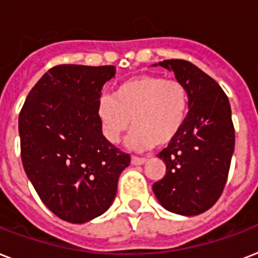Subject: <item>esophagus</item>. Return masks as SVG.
Wrapping results in <instances>:
<instances>
[{"instance_id": "esophagus-1", "label": "esophagus", "mask_w": 258, "mask_h": 258, "mask_svg": "<svg viewBox=\"0 0 258 258\" xmlns=\"http://www.w3.org/2000/svg\"><path fill=\"white\" fill-rule=\"evenodd\" d=\"M147 159L146 158H138V157H133L131 158V163L135 166H141V165H145Z\"/></svg>"}]
</instances>
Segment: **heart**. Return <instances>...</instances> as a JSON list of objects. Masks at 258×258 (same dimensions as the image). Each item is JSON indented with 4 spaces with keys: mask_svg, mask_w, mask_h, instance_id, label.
Returning <instances> with one entry per match:
<instances>
[{
    "mask_svg": "<svg viewBox=\"0 0 258 258\" xmlns=\"http://www.w3.org/2000/svg\"><path fill=\"white\" fill-rule=\"evenodd\" d=\"M188 112V93L178 80L141 75L121 83L112 97L99 101L97 115L105 139L119 143L131 127L130 149L142 151L171 143L182 131Z\"/></svg>",
    "mask_w": 258,
    "mask_h": 258,
    "instance_id": "b5f03b06",
    "label": "heart"
}]
</instances>
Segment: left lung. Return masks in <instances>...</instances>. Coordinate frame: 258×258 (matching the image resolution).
Instances as JSON below:
<instances>
[{"instance_id":"left-lung-1","label":"left lung","mask_w":258,"mask_h":258,"mask_svg":"<svg viewBox=\"0 0 258 258\" xmlns=\"http://www.w3.org/2000/svg\"><path fill=\"white\" fill-rule=\"evenodd\" d=\"M171 71L188 93V113L179 135L158 157L166 174L153 184L159 204L179 216H198L224 191L234 151L228 96L218 83L186 60L154 64Z\"/></svg>"}]
</instances>
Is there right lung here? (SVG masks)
Instances as JSON below:
<instances>
[{
    "mask_svg": "<svg viewBox=\"0 0 258 258\" xmlns=\"http://www.w3.org/2000/svg\"><path fill=\"white\" fill-rule=\"evenodd\" d=\"M115 67L57 66L32 88L18 117L26 175L50 212L84 224L112 205L130 155L101 133L97 107Z\"/></svg>",
    "mask_w": 258,
    "mask_h": 258,
    "instance_id": "add662e5",
    "label": "right lung"
}]
</instances>
